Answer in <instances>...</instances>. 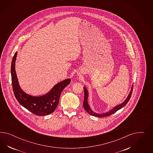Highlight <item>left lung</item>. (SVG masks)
I'll use <instances>...</instances> for the list:
<instances>
[{
    "label": "left lung",
    "instance_id": "left-lung-1",
    "mask_svg": "<svg viewBox=\"0 0 153 153\" xmlns=\"http://www.w3.org/2000/svg\"><path fill=\"white\" fill-rule=\"evenodd\" d=\"M84 93H85V97H84V101L83 102V106L85 110L89 114L91 115V116H95V117H107V116H110L112 114H113L114 113H115L117 111L120 110L121 108H122L123 107H125L126 105L127 104V103L128 102L129 100H130V97H131L132 95V89H133V85H132V87L131 88V91H130V93L128 95V97L126 98L125 100L122 103H121L119 105H116V107H114L113 109H111V110H110L109 111L106 112V113H97L93 111V110L90 108V107L89 106L88 103V89L86 88V87H84Z\"/></svg>",
    "mask_w": 153,
    "mask_h": 153
}]
</instances>
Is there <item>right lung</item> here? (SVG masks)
I'll use <instances>...</instances> for the list:
<instances>
[{
    "instance_id": "add662e5",
    "label": "right lung",
    "mask_w": 153,
    "mask_h": 153,
    "mask_svg": "<svg viewBox=\"0 0 153 153\" xmlns=\"http://www.w3.org/2000/svg\"><path fill=\"white\" fill-rule=\"evenodd\" d=\"M17 52L15 53L11 64L12 83L15 97L19 103L29 111L36 115L46 116L52 113L59 103L60 94L63 89L70 84V79H65L56 83L46 94L34 97L25 93L19 85L15 70V62Z\"/></svg>"
}]
</instances>
